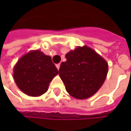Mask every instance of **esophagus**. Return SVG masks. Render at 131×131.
Listing matches in <instances>:
<instances>
[{
	"instance_id": "34e87169",
	"label": "esophagus",
	"mask_w": 131,
	"mask_h": 131,
	"mask_svg": "<svg viewBox=\"0 0 131 131\" xmlns=\"http://www.w3.org/2000/svg\"><path fill=\"white\" fill-rule=\"evenodd\" d=\"M56 67H57V68H58V70H59V68H60V63L56 64Z\"/></svg>"
}]
</instances>
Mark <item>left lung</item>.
<instances>
[{
	"label": "left lung",
	"mask_w": 131,
	"mask_h": 131,
	"mask_svg": "<svg viewBox=\"0 0 131 131\" xmlns=\"http://www.w3.org/2000/svg\"><path fill=\"white\" fill-rule=\"evenodd\" d=\"M59 75L66 90L72 97L86 99L93 95L102 86L108 63L93 49L86 46L78 47L66 54Z\"/></svg>",
	"instance_id": "8db88e82"
}]
</instances>
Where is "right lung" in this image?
Listing matches in <instances>:
<instances>
[{
  "label": "right lung",
  "instance_id": "add662e5",
  "mask_svg": "<svg viewBox=\"0 0 131 131\" xmlns=\"http://www.w3.org/2000/svg\"><path fill=\"white\" fill-rule=\"evenodd\" d=\"M58 73L51 57L40 50L25 54L14 68V79L17 87L30 96H39L46 93L50 82Z\"/></svg>",
  "mask_w": 131,
  "mask_h": 131
}]
</instances>
